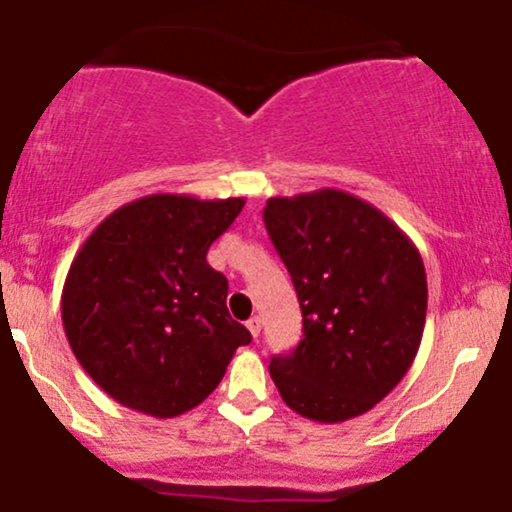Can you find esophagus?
<instances>
[{
	"label": "esophagus",
	"instance_id": "obj_1",
	"mask_svg": "<svg viewBox=\"0 0 512 512\" xmlns=\"http://www.w3.org/2000/svg\"><path fill=\"white\" fill-rule=\"evenodd\" d=\"M248 330H250V334L252 337H260V330H262V320H260V315H255V317H250L248 320Z\"/></svg>",
	"mask_w": 512,
	"mask_h": 512
}]
</instances>
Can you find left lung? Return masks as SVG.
<instances>
[{
	"instance_id": "8db88e82",
	"label": "left lung",
	"mask_w": 512,
	"mask_h": 512,
	"mask_svg": "<svg viewBox=\"0 0 512 512\" xmlns=\"http://www.w3.org/2000/svg\"><path fill=\"white\" fill-rule=\"evenodd\" d=\"M264 226L289 269L303 339L269 363L286 407L320 424L366 414L395 390L426 325V269L373 204L325 190L272 197Z\"/></svg>"
}]
</instances>
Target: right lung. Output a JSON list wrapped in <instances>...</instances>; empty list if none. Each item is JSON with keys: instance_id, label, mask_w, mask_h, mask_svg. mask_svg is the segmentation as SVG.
I'll return each mask as SVG.
<instances>
[{"instance_id": "1", "label": "right lung", "mask_w": 512, "mask_h": 512, "mask_svg": "<svg viewBox=\"0 0 512 512\" xmlns=\"http://www.w3.org/2000/svg\"><path fill=\"white\" fill-rule=\"evenodd\" d=\"M245 197L149 195L115 209L76 252L62 325L76 361L122 407L173 419L221 383L250 332L228 315L207 252Z\"/></svg>"}]
</instances>
